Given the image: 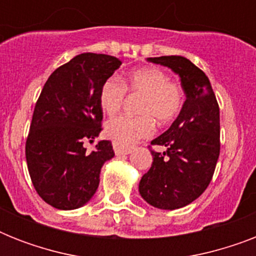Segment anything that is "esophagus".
<instances>
[{
	"instance_id": "esophagus-1",
	"label": "esophagus",
	"mask_w": 256,
	"mask_h": 256,
	"mask_svg": "<svg viewBox=\"0 0 256 256\" xmlns=\"http://www.w3.org/2000/svg\"><path fill=\"white\" fill-rule=\"evenodd\" d=\"M112 148H114L116 156H128V154L132 152V148H124V146H120L116 142H112Z\"/></svg>"
}]
</instances>
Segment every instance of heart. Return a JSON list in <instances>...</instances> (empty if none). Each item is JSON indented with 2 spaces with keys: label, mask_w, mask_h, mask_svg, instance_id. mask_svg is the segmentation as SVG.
<instances>
[{
  "label": "heart",
  "mask_w": 256,
  "mask_h": 256,
  "mask_svg": "<svg viewBox=\"0 0 256 256\" xmlns=\"http://www.w3.org/2000/svg\"><path fill=\"white\" fill-rule=\"evenodd\" d=\"M126 90L144 94L140 112L144 116H120L112 118L104 126L106 136L120 146L128 148L140 138H148L156 124H168L179 116L183 108L184 96L180 86L170 81L164 70L144 68L132 72L122 82L116 77L108 78L100 90V106L102 112L112 116L124 100Z\"/></svg>",
  "instance_id": "1"
}]
</instances>
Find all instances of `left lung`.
I'll return each instance as SVG.
<instances>
[{"instance_id":"left-lung-1","label":"left lung","mask_w":256,"mask_h":256,"mask_svg":"<svg viewBox=\"0 0 256 256\" xmlns=\"http://www.w3.org/2000/svg\"><path fill=\"white\" fill-rule=\"evenodd\" d=\"M148 62L171 69L186 94L170 128L152 140L166 152L152 150V164L140 182V196L162 210L180 208L199 198L210 184L219 158V106L208 78L184 57L164 56Z\"/></svg>"}]
</instances>
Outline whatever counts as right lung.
Masks as SVG:
<instances>
[{
    "mask_svg": "<svg viewBox=\"0 0 256 256\" xmlns=\"http://www.w3.org/2000/svg\"><path fill=\"white\" fill-rule=\"evenodd\" d=\"M120 65L106 54L76 56L54 70L36 104L26 164L38 195L58 210L86 204L98 188L100 168L114 156L110 140H100L92 152L84 144L100 136V86Z\"/></svg>",
    "mask_w": 256,
    "mask_h": 256,
    "instance_id": "right-lung-1",
    "label": "right lung"
}]
</instances>
